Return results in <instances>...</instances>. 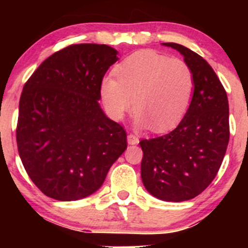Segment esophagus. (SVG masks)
<instances>
[{"label":"esophagus","instance_id":"esophagus-1","mask_svg":"<svg viewBox=\"0 0 248 248\" xmlns=\"http://www.w3.org/2000/svg\"><path fill=\"white\" fill-rule=\"evenodd\" d=\"M127 142L128 144H132V146H134V144L139 143V138L136 135H134V134H129V135L127 136Z\"/></svg>","mask_w":248,"mask_h":248}]
</instances>
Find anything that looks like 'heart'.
<instances>
[{"mask_svg":"<svg viewBox=\"0 0 248 248\" xmlns=\"http://www.w3.org/2000/svg\"><path fill=\"white\" fill-rule=\"evenodd\" d=\"M116 80L105 78L100 95L105 109L121 120L133 106L138 128L152 124L156 132L177 126L189 110L195 93V75L183 59L140 51L116 66Z\"/></svg>","mask_w":248,"mask_h":248,"instance_id":"heart-1","label":"heart"}]
</instances>
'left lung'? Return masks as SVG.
Masks as SVG:
<instances>
[{"label": "left lung", "instance_id": "obj_1", "mask_svg": "<svg viewBox=\"0 0 248 248\" xmlns=\"http://www.w3.org/2000/svg\"><path fill=\"white\" fill-rule=\"evenodd\" d=\"M195 75L189 110L172 132L142 140L141 178L147 191L164 202H184L203 192L217 175L230 139L229 100L203 57L176 43Z\"/></svg>", "mask_w": 248, "mask_h": 248}]
</instances>
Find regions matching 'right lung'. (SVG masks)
Returning <instances> with one entry per match:
<instances>
[{
  "mask_svg": "<svg viewBox=\"0 0 248 248\" xmlns=\"http://www.w3.org/2000/svg\"><path fill=\"white\" fill-rule=\"evenodd\" d=\"M118 59L108 45H70L45 59L24 85L17 147L25 171L47 197H88L126 150V132L99 104L102 78Z\"/></svg>",
  "mask_w": 248,
  "mask_h": 248,
  "instance_id": "obj_1",
  "label": "right lung"
}]
</instances>
